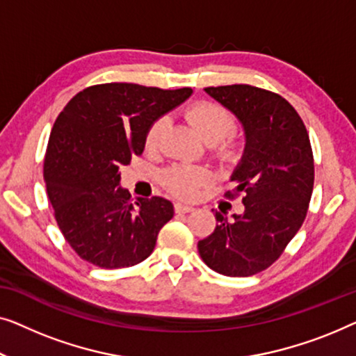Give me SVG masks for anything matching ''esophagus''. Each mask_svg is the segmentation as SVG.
<instances>
[{
    "label": "esophagus",
    "instance_id": "1",
    "mask_svg": "<svg viewBox=\"0 0 356 356\" xmlns=\"http://www.w3.org/2000/svg\"><path fill=\"white\" fill-rule=\"evenodd\" d=\"M174 209H176V213H192L195 208L188 207V204H184V203H176L174 204Z\"/></svg>",
    "mask_w": 356,
    "mask_h": 356
}]
</instances>
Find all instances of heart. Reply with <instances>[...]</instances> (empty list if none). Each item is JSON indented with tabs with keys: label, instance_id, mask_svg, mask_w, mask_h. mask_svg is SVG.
<instances>
[{
	"label": "heart",
	"instance_id": "1",
	"mask_svg": "<svg viewBox=\"0 0 356 356\" xmlns=\"http://www.w3.org/2000/svg\"><path fill=\"white\" fill-rule=\"evenodd\" d=\"M185 118L204 142L214 145L219 156L230 158L235 154V145L232 140L226 138L232 132L235 121L227 109L211 102H202L187 109ZM168 129V119L159 118L148 129L145 145L148 149L159 147L164 132ZM213 180V174L207 168L195 166H174L164 174V185L169 192L179 198H193L198 190Z\"/></svg>",
	"mask_w": 356,
	"mask_h": 356
}]
</instances>
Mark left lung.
I'll return each mask as SVG.
<instances>
[{"label": "left lung", "instance_id": "left-lung-1", "mask_svg": "<svg viewBox=\"0 0 356 356\" xmlns=\"http://www.w3.org/2000/svg\"><path fill=\"white\" fill-rule=\"evenodd\" d=\"M204 92L243 127V154L226 197L243 193L245 209L232 221L216 211V229L200 240L198 253L224 276H253L276 261L307 218L314 182L312 145L302 118L277 93L252 85Z\"/></svg>", "mask_w": 356, "mask_h": 356}]
</instances>
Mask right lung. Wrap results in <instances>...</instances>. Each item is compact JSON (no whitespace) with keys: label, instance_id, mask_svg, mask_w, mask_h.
Masks as SVG:
<instances>
[{"label":"right lung","instance_id":"obj_1","mask_svg":"<svg viewBox=\"0 0 356 356\" xmlns=\"http://www.w3.org/2000/svg\"><path fill=\"white\" fill-rule=\"evenodd\" d=\"M192 88L102 83L79 92L54 122L43 176L54 218L80 258L104 269L147 259L174 216L166 198H137L121 187V169L142 154L154 121Z\"/></svg>","mask_w":356,"mask_h":356}]
</instances>
